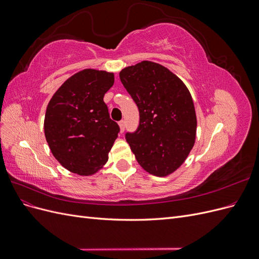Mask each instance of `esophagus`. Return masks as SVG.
I'll return each instance as SVG.
<instances>
[{"label": "esophagus", "instance_id": "1", "mask_svg": "<svg viewBox=\"0 0 259 259\" xmlns=\"http://www.w3.org/2000/svg\"><path fill=\"white\" fill-rule=\"evenodd\" d=\"M119 126H120V130H121V133H123L124 128H125V121L124 120H121L119 122Z\"/></svg>", "mask_w": 259, "mask_h": 259}]
</instances>
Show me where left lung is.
<instances>
[{"label": "left lung", "instance_id": "left-lung-1", "mask_svg": "<svg viewBox=\"0 0 259 259\" xmlns=\"http://www.w3.org/2000/svg\"><path fill=\"white\" fill-rule=\"evenodd\" d=\"M120 80L139 110L137 130L125 135L137 162L154 176L174 173L195 142L189 90L167 68L148 60L124 68Z\"/></svg>", "mask_w": 259, "mask_h": 259}]
</instances>
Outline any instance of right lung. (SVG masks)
I'll list each match as a JSON object with an SVG mask.
<instances>
[{
	"instance_id": "right-lung-1",
	"label": "right lung",
	"mask_w": 259,
	"mask_h": 259,
	"mask_svg": "<svg viewBox=\"0 0 259 259\" xmlns=\"http://www.w3.org/2000/svg\"><path fill=\"white\" fill-rule=\"evenodd\" d=\"M113 83L112 72L84 69L60 86L46 108V142L56 160L72 173L92 175L108 161L120 132L104 101Z\"/></svg>"
}]
</instances>
